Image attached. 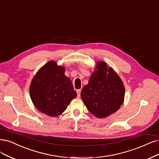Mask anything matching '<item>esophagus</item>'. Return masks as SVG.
Masks as SVG:
<instances>
[{"label":"esophagus","instance_id":"esophagus-1","mask_svg":"<svg viewBox=\"0 0 159 159\" xmlns=\"http://www.w3.org/2000/svg\"><path fill=\"white\" fill-rule=\"evenodd\" d=\"M80 92H81V90L80 89L76 90V93H77V98H79L80 96Z\"/></svg>","mask_w":159,"mask_h":159}]
</instances>
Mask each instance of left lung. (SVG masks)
<instances>
[{
    "mask_svg": "<svg viewBox=\"0 0 159 159\" xmlns=\"http://www.w3.org/2000/svg\"><path fill=\"white\" fill-rule=\"evenodd\" d=\"M96 70L80 96L90 112L98 118L115 113L124 102V84L115 70L104 61L97 62Z\"/></svg>",
    "mask_w": 159,
    "mask_h": 159,
    "instance_id": "left-lung-1",
    "label": "left lung"
}]
</instances>
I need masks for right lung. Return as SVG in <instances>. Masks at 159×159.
Returning a JSON list of instances; mask_svg holds the SVG:
<instances>
[{
    "mask_svg": "<svg viewBox=\"0 0 159 159\" xmlns=\"http://www.w3.org/2000/svg\"><path fill=\"white\" fill-rule=\"evenodd\" d=\"M65 70L64 67L50 61L34 75L29 92L33 104L40 112L50 116L60 115L77 96Z\"/></svg>",
    "mask_w": 159,
    "mask_h": 159,
    "instance_id": "obj_1",
    "label": "right lung"
}]
</instances>
